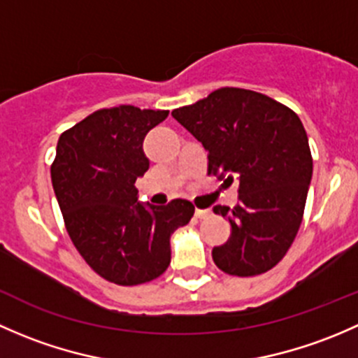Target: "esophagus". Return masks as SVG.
Here are the masks:
<instances>
[{
	"label": "esophagus",
	"mask_w": 358,
	"mask_h": 358,
	"mask_svg": "<svg viewBox=\"0 0 358 358\" xmlns=\"http://www.w3.org/2000/svg\"><path fill=\"white\" fill-rule=\"evenodd\" d=\"M194 215L198 217V219H206V217L212 215V210H203V208H196V212H194Z\"/></svg>",
	"instance_id": "1"
}]
</instances>
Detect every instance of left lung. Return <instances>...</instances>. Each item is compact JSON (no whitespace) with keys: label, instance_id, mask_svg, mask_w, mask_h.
<instances>
[{"label":"left lung","instance_id":"8db88e82","mask_svg":"<svg viewBox=\"0 0 358 358\" xmlns=\"http://www.w3.org/2000/svg\"><path fill=\"white\" fill-rule=\"evenodd\" d=\"M208 152V176L239 180L238 205H215L231 236L212 250L226 274L248 278L271 271L293 245L303 219L312 153L296 113L241 87H220L172 112Z\"/></svg>","mask_w":358,"mask_h":358}]
</instances>
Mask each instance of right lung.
I'll return each instance as SVG.
<instances>
[{"label": "right lung", "instance_id": "obj_1", "mask_svg": "<svg viewBox=\"0 0 358 358\" xmlns=\"http://www.w3.org/2000/svg\"><path fill=\"white\" fill-rule=\"evenodd\" d=\"M169 110L101 108L62 132L51 182L73 246L96 274L120 286L157 279L171 264V234L194 213L187 200L138 201L150 162L143 141Z\"/></svg>", "mask_w": 358, "mask_h": 358}]
</instances>
